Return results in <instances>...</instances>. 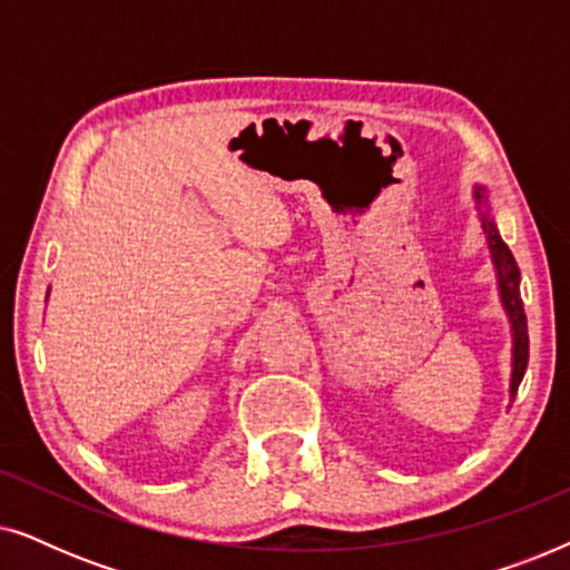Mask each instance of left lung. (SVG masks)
<instances>
[{"instance_id": "1", "label": "left lung", "mask_w": 570, "mask_h": 570, "mask_svg": "<svg viewBox=\"0 0 570 570\" xmlns=\"http://www.w3.org/2000/svg\"><path fill=\"white\" fill-rule=\"evenodd\" d=\"M474 202H478L480 209V223H482V233H485V244L490 248V262L495 267V279H498V295H501L503 311L509 316L511 324V386H509V400L513 402V396L519 392L521 379L527 373V363H529V334H527V314H524V303H521V293H519V264L513 259L511 248L505 246V240L498 233V225L490 215L488 207V189L482 184L474 186ZM485 204L487 209L482 210L481 205Z\"/></svg>"}]
</instances>
